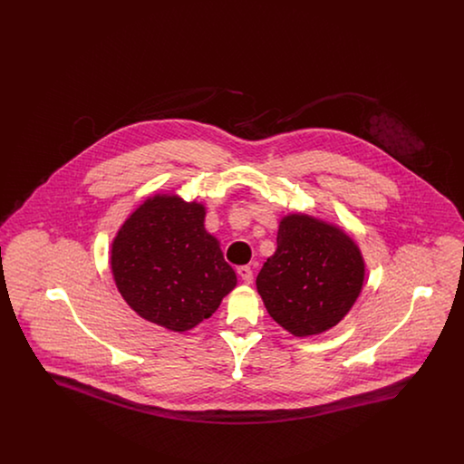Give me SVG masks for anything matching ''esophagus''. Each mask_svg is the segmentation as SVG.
<instances>
[{
    "instance_id": "34e87169",
    "label": "esophagus",
    "mask_w": 464,
    "mask_h": 464,
    "mask_svg": "<svg viewBox=\"0 0 464 464\" xmlns=\"http://www.w3.org/2000/svg\"><path fill=\"white\" fill-rule=\"evenodd\" d=\"M238 275L242 276V280L245 284H248V285L252 284L254 273H252V267H250V266H240V267H238Z\"/></svg>"
}]
</instances>
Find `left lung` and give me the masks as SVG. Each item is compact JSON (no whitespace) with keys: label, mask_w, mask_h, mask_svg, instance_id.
Wrapping results in <instances>:
<instances>
[{"label":"left lung","mask_w":464,"mask_h":464,"mask_svg":"<svg viewBox=\"0 0 464 464\" xmlns=\"http://www.w3.org/2000/svg\"><path fill=\"white\" fill-rule=\"evenodd\" d=\"M362 284L363 261L353 240L303 214L280 222L276 252L256 280L269 316L299 337L341 322Z\"/></svg>","instance_id":"left-lung-1"}]
</instances>
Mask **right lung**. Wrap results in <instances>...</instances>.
I'll return each instance as SVG.
<instances>
[{"label":"right lung","mask_w":464,"mask_h":464,"mask_svg":"<svg viewBox=\"0 0 464 464\" xmlns=\"http://www.w3.org/2000/svg\"><path fill=\"white\" fill-rule=\"evenodd\" d=\"M203 219L205 208L195 201L155 197L133 212L112 243L120 294L142 318L170 331H188L212 316L237 285Z\"/></svg>","instance_id":"add662e5"}]
</instances>
